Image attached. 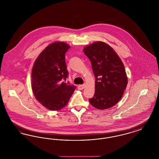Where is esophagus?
<instances>
[{
    "label": "esophagus",
    "mask_w": 159,
    "mask_h": 159,
    "mask_svg": "<svg viewBox=\"0 0 159 159\" xmlns=\"http://www.w3.org/2000/svg\"><path fill=\"white\" fill-rule=\"evenodd\" d=\"M85 84H80L78 86V89L79 90H83V89L84 88Z\"/></svg>",
    "instance_id": "obj_1"
}]
</instances>
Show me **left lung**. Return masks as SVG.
Masks as SVG:
<instances>
[{
	"instance_id": "obj_1",
	"label": "left lung",
	"mask_w": 159,
	"mask_h": 159,
	"mask_svg": "<svg viewBox=\"0 0 159 159\" xmlns=\"http://www.w3.org/2000/svg\"><path fill=\"white\" fill-rule=\"evenodd\" d=\"M91 61L95 77V94L89 101L99 110L115 106L121 98L128 84L123 63L113 49L107 43L97 41L83 48Z\"/></svg>"
}]
</instances>
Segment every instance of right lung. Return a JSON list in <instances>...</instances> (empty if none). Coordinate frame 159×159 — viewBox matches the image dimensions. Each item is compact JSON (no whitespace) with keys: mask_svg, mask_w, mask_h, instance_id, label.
<instances>
[{"mask_svg":"<svg viewBox=\"0 0 159 159\" xmlns=\"http://www.w3.org/2000/svg\"><path fill=\"white\" fill-rule=\"evenodd\" d=\"M70 48L57 41L46 47L39 55L31 70V88L38 101L51 111L68 104L76 86L66 83L68 71L65 53Z\"/></svg>","mask_w":159,"mask_h":159,"instance_id":"add662e5","label":"right lung"}]
</instances>
